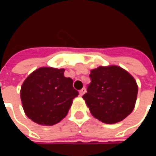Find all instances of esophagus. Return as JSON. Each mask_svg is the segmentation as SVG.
I'll return each instance as SVG.
<instances>
[{"label": "esophagus", "mask_w": 156, "mask_h": 156, "mask_svg": "<svg viewBox=\"0 0 156 156\" xmlns=\"http://www.w3.org/2000/svg\"><path fill=\"white\" fill-rule=\"evenodd\" d=\"M85 93H86V88H85V87H83L82 89L80 90V95H81V96H82Z\"/></svg>", "instance_id": "esophagus-1"}]
</instances>
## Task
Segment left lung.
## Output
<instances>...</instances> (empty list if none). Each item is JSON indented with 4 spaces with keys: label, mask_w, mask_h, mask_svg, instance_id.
I'll return each instance as SVG.
<instances>
[{
    "label": "left lung",
    "mask_w": 156,
    "mask_h": 156,
    "mask_svg": "<svg viewBox=\"0 0 156 156\" xmlns=\"http://www.w3.org/2000/svg\"><path fill=\"white\" fill-rule=\"evenodd\" d=\"M85 100L91 114L99 121L113 124L122 121L135 108L138 87L134 77L118 66L92 69Z\"/></svg>",
    "instance_id": "left-lung-1"
}]
</instances>
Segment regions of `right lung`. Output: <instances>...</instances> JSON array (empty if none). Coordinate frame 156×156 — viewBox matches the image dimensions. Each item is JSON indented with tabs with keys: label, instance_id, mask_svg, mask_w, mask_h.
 I'll use <instances>...</instances> for the list:
<instances>
[{
	"label": "right lung",
	"instance_id": "right-lung-1",
	"mask_svg": "<svg viewBox=\"0 0 156 156\" xmlns=\"http://www.w3.org/2000/svg\"><path fill=\"white\" fill-rule=\"evenodd\" d=\"M65 69L40 68L28 75L21 88L24 112L31 121L52 126L68 115L79 94L73 80L64 76Z\"/></svg>",
	"mask_w": 156,
	"mask_h": 156
}]
</instances>
